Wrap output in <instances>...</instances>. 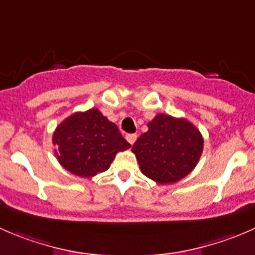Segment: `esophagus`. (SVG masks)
Masks as SVG:
<instances>
[{
  "label": "esophagus",
  "instance_id": "1",
  "mask_svg": "<svg viewBox=\"0 0 255 255\" xmlns=\"http://www.w3.org/2000/svg\"><path fill=\"white\" fill-rule=\"evenodd\" d=\"M126 139L128 140V143L133 145L135 140H137V134H134V133H133V134H127L126 135Z\"/></svg>",
  "mask_w": 255,
  "mask_h": 255
}]
</instances>
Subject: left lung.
I'll return each instance as SVG.
<instances>
[{"mask_svg": "<svg viewBox=\"0 0 255 255\" xmlns=\"http://www.w3.org/2000/svg\"><path fill=\"white\" fill-rule=\"evenodd\" d=\"M133 144L140 170L158 184H174L195 169L204 149L200 130L185 118L159 113Z\"/></svg>", "mask_w": 255, "mask_h": 255, "instance_id": "obj_1", "label": "left lung"}]
</instances>
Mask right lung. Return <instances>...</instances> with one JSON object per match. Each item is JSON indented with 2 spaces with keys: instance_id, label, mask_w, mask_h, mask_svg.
<instances>
[{
  "instance_id": "1",
  "label": "right lung",
  "mask_w": 255,
  "mask_h": 255,
  "mask_svg": "<svg viewBox=\"0 0 255 255\" xmlns=\"http://www.w3.org/2000/svg\"><path fill=\"white\" fill-rule=\"evenodd\" d=\"M53 144L63 168L81 177L104 173L118 151L130 148L117 126L97 109L76 112L64 120L54 132Z\"/></svg>"
}]
</instances>
